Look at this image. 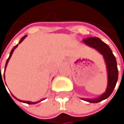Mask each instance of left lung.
<instances>
[{
	"instance_id": "obj_1",
	"label": "left lung",
	"mask_w": 124,
	"mask_h": 124,
	"mask_svg": "<svg viewBox=\"0 0 124 124\" xmlns=\"http://www.w3.org/2000/svg\"><path fill=\"white\" fill-rule=\"evenodd\" d=\"M83 41L88 46L96 48L98 51H100L104 56L105 62L107 65L108 68V84L106 92L100 96L99 98L93 99V100H84L92 102V103H97L100 102L105 99H107L110 95L113 93L114 88L116 85L118 78V71L117 68V62L115 56L113 55L111 49L110 47L98 38H88L86 39L83 40Z\"/></svg>"
}]
</instances>
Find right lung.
<instances>
[{
	"label": "right lung",
	"mask_w": 124,
	"mask_h": 124,
	"mask_svg": "<svg viewBox=\"0 0 124 124\" xmlns=\"http://www.w3.org/2000/svg\"><path fill=\"white\" fill-rule=\"evenodd\" d=\"M26 36L27 35H24V37H22V38H21V40H20V41H19V43H22V41H23V40L26 38ZM18 46V45H16V46H15L13 48H12V50H11V53H10V55H9V57L8 58V59H7V61H6V66H5V69H6V66H7V64H8V60H9V59H10V57L11 56V54H12V53H13V51H14V49L16 48ZM4 78H5V76H4ZM0 80H2V81H3V79H2V76H1V75L0 76ZM3 85H4V84H3ZM14 97V96H13ZM14 98H16L15 97H14ZM17 100V99H16ZM19 100V101H20V102H24V103H27V104H29V105H34V104H36V103H38V102H40V101H39V102H27V101H22V100Z\"/></svg>",
	"instance_id": "right-lung-1"
}]
</instances>
